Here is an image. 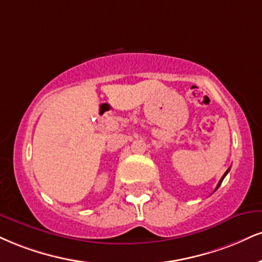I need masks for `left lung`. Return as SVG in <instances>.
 <instances>
[{"instance_id": "left-lung-1", "label": "left lung", "mask_w": 262, "mask_h": 262, "mask_svg": "<svg viewBox=\"0 0 262 262\" xmlns=\"http://www.w3.org/2000/svg\"><path fill=\"white\" fill-rule=\"evenodd\" d=\"M229 172V168L228 169H227V172L225 173V174H223V177L221 178V181H220L219 182V184H217V187H216V189H215V190H217V189H219V187H220V185H221V183H222V181H223V178H225L226 177V176H227V173H228Z\"/></svg>"}]
</instances>
